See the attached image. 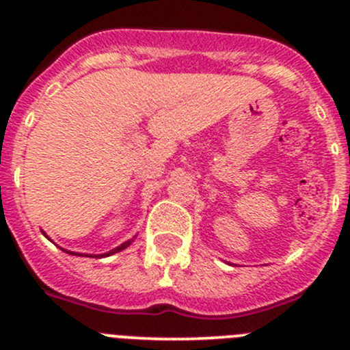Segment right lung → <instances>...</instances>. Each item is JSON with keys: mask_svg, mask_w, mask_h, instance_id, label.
<instances>
[{"mask_svg": "<svg viewBox=\"0 0 350 350\" xmlns=\"http://www.w3.org/2000/svg\"><path fill=\"white\" fill-rule=\"evenodd\" d=\"M42 234H44L45 237H47V234H45V232H42ZM47 239H49V237H47ZM133 239H135V237H133ZM133 239H130V241H126V242L120 243L118 247H115V249L108 250V252H105V254H81V252H70V250H66V249H62V250H64V252H67V254H72V256H79V257H98V259H101V257L113 256V254H116V252H120V250L126 249V247H129L130 243L133 242ZM49 241H51V239H49Z\"/></svg>", "mask_w": 350, "mask_h": 350, "instance_id": "obj_1", "label": "right lung"}]
</instances>
